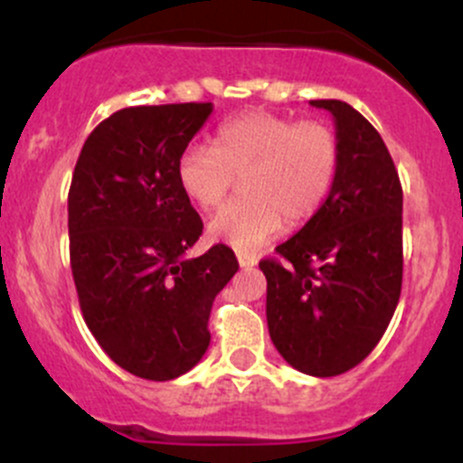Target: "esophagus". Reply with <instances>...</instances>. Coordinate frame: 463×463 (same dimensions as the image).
<instances>
[{"instance_id": "34e87169", "label": "esophagus", "mask_w": 463, "mask_h": 463, "mask_svg": "<svg viewBox=\"0 0 463 463\" xmlns=\"http://www.w3.org/2000/svg\"><path fill=\"white\" fill-rule=\"evenodd\" d=\"M237 261H240L241 269H253L258 266V255H250V253H237Z\"/></svg>"}]
</instances>
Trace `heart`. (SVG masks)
<instances>
[{
    "mask_svg": "<svg viewBox=\"0 0 463 463\" xmlns=\"http://www.w3.org/2000/svg\"><path fill=\"white\" fill-rule=\"evenodd\" d=\"M340 165V145L326 125L275 114L240 116L214 132L213 149L190 145L176 161V181L197 208L213 210L244 176V199L223 205L208 222L213 241L255 250L284 222L298 226L329 197Z\"/></svg>",
    "mask_w": 463,
    "mask_h": 463,
    "instance_id": "1",
    "label": "heart"
}]
</instances>
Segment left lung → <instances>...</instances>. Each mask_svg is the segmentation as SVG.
<instances>
[{
    "label": "left lung",
    "instance_id": "obj_1",
    "mask_svg": "<svg viewBox=\"0 0 463 463\" xmlns=\"http://www.w3.org/2000/svg\"><path fill=\"white\" fill-rule=\"evenodd\" d=\"M334 116L335 184L282 260H261L266 322L275 349L298 372L338 376L385 334L403 279V190L370 120L343 100H309Z\"/></svg>",
    "mask_w": 463,
    "mask_h": 463
}]
</instances>
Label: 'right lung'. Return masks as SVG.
Listing matches in <instances>:
<instances>
[{
  "mask_svg": "<svg viewBox=\"0 0 463 463\" xmlns=\"http://www.w3.org/2000/svg\"><path fill=\"white\" fill-rule=\"evenodd\" d=\"M213 102L128 107L82 145L69 190V250L82 316L129 374L170 381L210 345L214 296L237 273L217 244L185 258L203 231L176 181V161Z\"/></svg>",
  "mask_w": 463,
  "mask_h": 463,
  "instance_id": "1",
  "label": "right lung"
}]
</instances>
